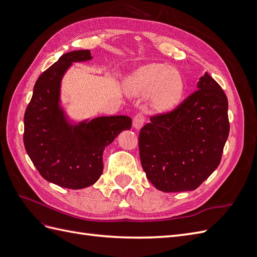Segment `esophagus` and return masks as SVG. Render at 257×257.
I'll return each instance as SVG.
<instances>
[{
    "instance_id": "34e87169",
    "label": "esophagus",
    "mask_w": 257,
    "mask_h": 257,
    "mask_svg": "<svg viewBox=\"0 0 257 257\" xmlns=\"http://www.w3.org/2000/svg\"><path fill=\"white\" fill-rule=\"evenodd\" d=\"M145 120H146V118H145V114L143 112L136 113L134 115V118H133V125H134V127L141 128L144 125Z\"/></svg>"
}]
</instances>
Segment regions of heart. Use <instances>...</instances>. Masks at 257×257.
Here are the masks:
<instances>
[{
  "label": "heart",
  "mask_w": 257,
  "mask_h": 257,
  "mask_svg": "<svg viewBox=\"0 0 257 257\" xmlns=\"http://www.w3.org/2000/svg\"><path fill=\"white\" fill-rule=\"evenodd\" d=\"M127 87L134 94L151 91V104L159 110L174 107L183 93V80L176 69L161 63L145 65L128 77Z\"/></svg>",
  "instance_id": "1"
}]
</instances>
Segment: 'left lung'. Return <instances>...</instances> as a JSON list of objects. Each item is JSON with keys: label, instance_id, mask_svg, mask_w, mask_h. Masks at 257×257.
I'll return each mask as SVG.
<instances>
[{"label": "left lung", "instance_id": "obj_1", "mask_svg": "<svg viewBox=\"0 0 257 257\" xmlns=\"http://www.w3.org/2000/svg\"><path fill=\"white\" fill-rule=\"evenodd\" d=\"M175 109L151 115L139 132V155L149 181L163 192L197 189L219 166L229 134L228 102L211 76Z\"/></svg>", "mask_w": 257, "mask_h": 257}]
</instances>
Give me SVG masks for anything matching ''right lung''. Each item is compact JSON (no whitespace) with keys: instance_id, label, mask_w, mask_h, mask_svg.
<instances>
[{"instance_id":"right-lung-1","label":"right lung","mask_w":257,"mask_h":257,"mask_svg":"<svg viewBox=\"0 0 257 257\" xmlns=\"http://www.w3.org/2000/svg\"><path fill=\"white\" fill-rule=\"evenodd\" d=\"M91 59L90 50L63 54L38 77L25 113L23 143L31 161L46 180L72 190L98 180L105 147L132 126L126 115L99 116L68 125L59 107L62 76L73 62Z\"/></svg>"}]
</instances>
